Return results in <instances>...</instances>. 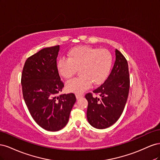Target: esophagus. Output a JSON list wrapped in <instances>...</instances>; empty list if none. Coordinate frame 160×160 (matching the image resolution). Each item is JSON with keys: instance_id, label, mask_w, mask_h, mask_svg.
Returning a JSON list of instances; mask_svg holds the SVG:
<instances>
[{"instance_id": "1", "label": "esophagus", "mask_w": 160, "mask_h": 160, "mask_svg": "<svg viewBox=\"0 0 160 160\" xmlns=\"http://www.w3.org/2000/svg\"><path fill=\"white\" fill-rule=\"evenodd\" d=\"M75 96H76L77 99H80V98H83L84 95H81V94H76Z\"/></svg>"}]
</instances>
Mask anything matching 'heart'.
I'll return each instance as SVG.
<instances>
[{
    "label": "heart",
    "instance_id": "heart-1",
    "mask_svg": "<svg viewBox=\"0 0 160 160\" xmlns=\"http://www.w3.org/2000/svg\"><path fill=\"white\" fill-rule=\"evenodd\" d=\"M68 59H60L57 62L59 74L69 79L79 69L80 77L67 83V89L72 93H82L89 89L91 83L100 85L105 81L112 65V56L106 49L89 46H79L71 49Z\"/></svg>",
    "mask_w": 160,
    "mask_h": 160
}]
</instances>
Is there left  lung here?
I'll list each match as a JSON object with an SVG mask.
<instances>
[{"mask_svg": "<svg viewBox=\"0 0 160 160\" xmlns=\"http://www.w3.org/2000/svg\"><path fill=\"white\" fill-rule=\"evenodd\" d=\"M115 61L108 79L93 93L85 95L88 101L87 118L97 129H105L113 125L122 114L129 90L128 61L122 52L115 49Z\"/></svg>", "mask_w": 160, "mask_h": 160, "instance_id": "8db88e82", "label": "left lung"}]
</instances>
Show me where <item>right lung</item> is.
I'll return each mask as SVG.
<instances>
[{"label": "right lung", "mask_w": 160, "mask_h": 160, "mask_svg": "<svg viewBox=\"0 0 160 160\" xmlns=\"http://www.w3.org/2000/svg\"><path fill=\"white\" fill-rule=\"evenodd\" d=\"M59 45L46 47L27 59L21 84L24 100L35 122L50 132H57L68 123L76 101L73 93L57 95L64 84L57 69Z\"/></svg>", "instance_id": "add662e5"}]
</instances>
